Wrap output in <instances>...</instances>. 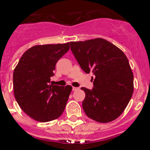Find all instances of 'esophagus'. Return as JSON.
<instances>
[{
    "mask_svg": "<svg viewBox=\"0 0 150 150\" xmlns=\"http://www.w3.org/2000/svg\"><path fill=\"white\" fill-rule=\"evenodd\" d=\"M78 89H79V88H75V87H73V88H72V91H76V90H78Z\"/></svg>",
    "mask_w": 150,
    "mask_h": 150,
    "instance_id": "34e87169",
    "label": "esophagus"
}]
</instances>
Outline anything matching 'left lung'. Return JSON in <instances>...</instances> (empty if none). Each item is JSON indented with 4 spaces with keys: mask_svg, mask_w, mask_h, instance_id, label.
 Masks as SVG:
<instances>
[{
    "mask_svg": "<svg viewBox=\"0 0 150 150\" xmlns=\"http://www.w3.org/2000/svg\"><path fill=\"white\" fill-rule=\"evenodd\" d=\"M70 47L81 68L94 75L93 89L81 88L85 93V114L101 123L116 119L134 92V75L125 54L103 38L71 41Z\"/></svg>",
    "mask_w": 150,
    "mask_h": 150,
    "instance_id": "8db88e82",
    "label": "left lung"
}]
</instances>
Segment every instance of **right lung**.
I'll use <instances>...</instances> for the list:
<instances>
[{"label": "right lung", "mask_w": 150, "mask_h": 150, "mask_svg": "<svg viewBox=\"0 0 150 150\" xmlns=\"http://www.w3.org/2000/svg\"><path fill=\"white\" fill-rule=\"evenodd\" d=\"M69 50V43L36 45L23 53L13 71V91L19 106L41 122L57 119L64 111L71 86L50 84L57 61Z\"/></svg>", "instance_id": "add662e5"}]
</instances>
